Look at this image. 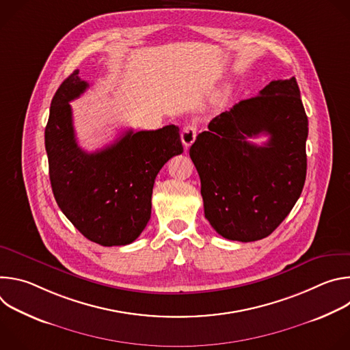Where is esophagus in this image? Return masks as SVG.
<instances>
[{
	"mask_svg": "<svg viewBox=\"0 0 350 350\" xmlns=\"http://www.w3.org/2000/svg\"><path fill=\"white\" fill-rule=\"evenodd\" d=\"M195 137H196V127L192 124L184 126V129L181 131V141H183L185 149H188L191 146V144L195 141Z\"/></svg>",
	"mask_w": 350,
	"mask_h": 350,
	"instance_id": "34e87169",
	"label": "esophagus"
}]
</instances>
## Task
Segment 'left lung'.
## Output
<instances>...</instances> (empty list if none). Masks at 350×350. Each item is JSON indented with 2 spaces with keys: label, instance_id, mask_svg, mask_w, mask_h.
I'll return each instance as SVG.
<instances>
[{
  "label": "left lung",
  "instance_id": "obj_1",
  "mask_svg": "<svg viewBox=\"0 0 350 350\" xmlns=\"http://www.w3.org/2000/svg\"><path fill=\"white\" fill-rule=\"evenodd\" d=\"M308 126L291 77L270 81L198 134L189 157L201 178L205 217L217 234L251 242L282 223L305 185ZM262 133L269 135L263 146L247 141Z\"/></svg>",
  "mask_w": 350,
  "mask_h": 350
}]
</instances>
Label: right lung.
Masks as SVG:
<instances>
[{"instance_id":"obj_1","label":"right lung","mask_w":350,"mask_h":350,"mask_svg":"<svg viewBox=\"0 0 350 350\" xmlns=\"http://www.w3.org/2000/svg\"><path fill=\"white\" fill-rule=\"evenodd\" d=\"M88 88L75 70L57 90L45 127V151L55 201L90 241L120 246L135 241L151 219L155 178L183 154L180 129L126 131L112 145L85 152L77 145L70 101Z\"/></svg>"}]
</instances>
